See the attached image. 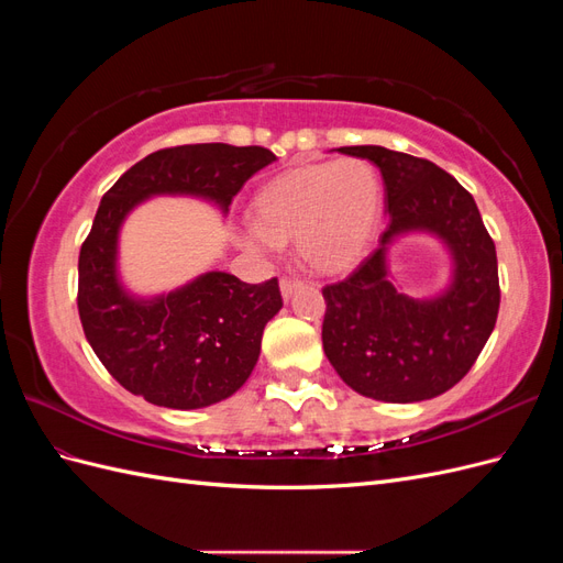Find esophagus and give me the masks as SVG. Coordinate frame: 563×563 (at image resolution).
I'll use <instances>...</instances> for the list:
<instances>
[{"instance_id": "obj_1", "label": "esophagus", "mask_w": 563, "mask_h": 563, "mask_svg": "<svg viewBox=\"0 0 563 563\" xmlns=\"http://www.w3.org/2000/svg\"><path fill=\"white\" fill-rule=\"evenodd\" d=\"M300 286H302V282L296 279V277H282V282H279V288H282V296L284 298H291L296 288H300Z\"/></svg>"}]
</instances>
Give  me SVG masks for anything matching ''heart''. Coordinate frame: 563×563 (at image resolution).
Segmentation results:
<instances>
[{
	"label": "heart",
	"instance_id": "1",
	"mask_svg": "<svg viewBox=\"0 0 563 563\" xmlns=\"http://www.w3.org/2000/svg\"><path fill=\"white\" fill-rule=\"evenodd\" d=\"M383 185L366 159L296 166L272 178L253 199L246 246L272 253L296 240L317 272H343L362 258L378 225Z\"/></svg>",
	"mask_w": 563,
	"mask_h": 563
}]
</instances>
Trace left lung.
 Returning a JSON list of instances; mask_svg holds the SVG:
<instances>
[{
	"mask_svg": "<svg viewBox=\"0 0 563 563\" xmlns=\"http://www.w3.org/2000/svg\"><path fill=\"white\" fill-rule=\"evenodd\" d=\"M340 152L380 168L389 223L350 277L321 288L323 352L364 397L411 404L444 395L467 376L496 327V244L474 197L444 168L380 145ZM404 231H432L448 242L456 275L446 295L413 301L386 279V246Z\"/></svg>",
	"mask_w": 563,
	"mask_h": 563,
	"instance_id": "obj_1",
	"label": "left lung"
}]
</instances>
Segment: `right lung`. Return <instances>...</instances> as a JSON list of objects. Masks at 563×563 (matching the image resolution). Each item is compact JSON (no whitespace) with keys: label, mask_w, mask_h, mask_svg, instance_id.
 <instances>
[{"label":"right lung","mask_w":563,"mask_h":563,"mask_svg":"<svg viewBox=\"0 0 563 563\" xmlns=\"http://www.w3.org/2000/svg\"><path fill=\"white\" fill-rule=\"evenodd\" d=\"M275 159L261 145L164 147L133 164L100 199L79 251L77 308L100 364L131 395L183 411L234 395L258 362L263 329L282 310V294L277 277L246 284L207 272L168 296L131 298L114 269L122 220L152 195H197L228 211L244 183Z\"/></svg>","instance_id":"add662e5"}]
</instances>
